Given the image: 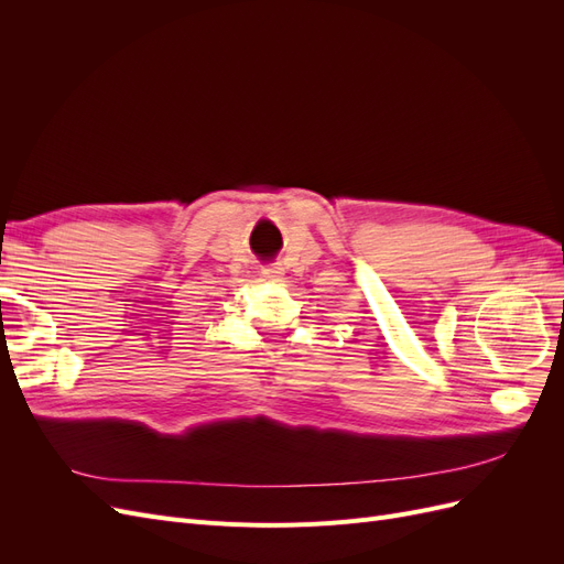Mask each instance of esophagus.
<instances>
[{
    "label": "esophagus",
    "mask_w": 564,
    "mask_h": 564,
    "mask_svg": "<svg viewBox=\"0 0 564 564\" xmlns=\"http://www.w3.org/2000/svg\"><path fill=\"white\" fill-rule=\"evenodd\" d=\"M263 278L270 280V282H282L284 280V268L280 263L268 265V268H263Z\"/></svg>",
    "instance_id": "obj_1"
}]
</instances>
